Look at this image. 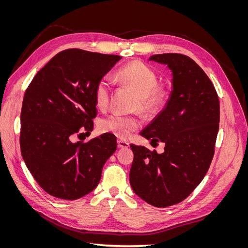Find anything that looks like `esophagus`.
Returning <instances> with one entry per match:
<instances>
[{"label": "esophagus", "instance_id": "esophagus-1", "mask_svg": "<svg viewBox=\"0 0 248 248\" xmlns=\"http://www.w3.org/2000/svg\"><path fill=\"white\" fill-rule=\"evenodd\" d=\"M117 142H118V147L121 148V149H125V148H128L129 147L128 142L123 140H118Z\"/></svg>", "mask_w": 248, "mask_h": 248}]
</instances>
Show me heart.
I'll return each instance as SVG.
<instances>
[{
	"label": "heart",
	"instance_id": "heart-1",
	"mask_svg": "<svg viewBox=\"0 0 248 248\" xmlns=\"http://www.w3.org/2000/svg\"><path fill=\"white\" fill-rule=\"evenodd\" d=\"M117 79L121 84L131 88L139 95L137 108L144 114H153L158 110L167 99V92L162 87L157 86L158 78L156 72L140 61H132L122 66L117 73ZM110 82L102 78L94 89V101L99 109H104L108 104ZM140 120L134 116L111 114L99 121L100 131L111 133L120 139H127L133 131L140 128Z\"/></svg>",
	"mask_w": 248,
	"mask_h": 248
}]
</instances>
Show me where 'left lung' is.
Segmentation results:
<instances>
[{
	"label": "left lung",
	"mask_w": 248,
	"mask_h": 248,
	"mask_svg": "<svg viewBox=\"0 0 248 248\" xmlns=\"http://www.w3.org/2000/svg\"><path fill=\"white\" fill-rule=\"evenodd\" d=\"M171 71V91L162 110L140 136L161 141L164 152L130 145L134 158L131 188L141 200L164 208L185 200L202 182L214 155L219 128V100L201 67L181 54L149 58Z\"/></svg>",
	"instance_id": "8db88e82"
}]
</instances>
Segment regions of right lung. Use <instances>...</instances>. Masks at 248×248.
<instances>
[{"label":"right lung","instance_id":"right-lung-1","mask_svg":"<svg viewBox=\"0 0 248 248\" xmlns=\"http://www.w3.org/2000/svg\"><path fill=\"white\" fill-rule=\"evenodd\" d=\"M121 60L78 48L59 52L28 87L20 114V150L34 179L50 196L78 200L98 185L117 150L114 134L73 142L93 130L94 89Z\"/></svg>","mask_w":248,"mask_h":248}]
</instances>
